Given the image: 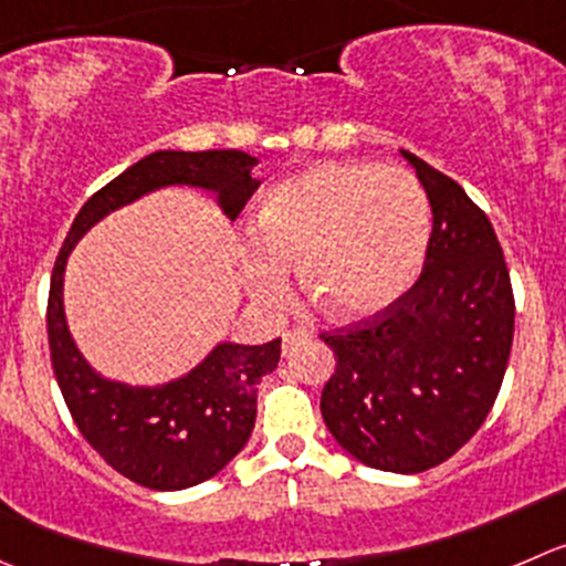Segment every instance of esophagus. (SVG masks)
Segmentation results:
<instances>
[{"mask_svg":"<svg viewBox=\"0 0 566 566\" xmlns=\"http://www.w3.org/2000/svg\"><path fill=\"white\" fill-rule=\"evenodd\" d=\"M306 339L304 332H298V328H293V332H284V354H290V350L295 348V345H301Z\"/></svg>","mask_w":566,"mask_h":566,"instance_id":"34e87169","label":"esophagus"}]
</instances>
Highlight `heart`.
I'll use <instances>...</instances> for the list:
<instances>
[{"instance_id":"1","label":"heart","mask_w":566,"mask_h":566,"mask_svg":"<svg viewBox=\"0 0 566 566\" xmlns=\"http://www.w3.org/2000/svg\"><path fill=\"white\" fill-rule=\"evenodd\" d=\"M431 234L422 185L403 168L323 163L265 196L243 282L265 306L290 301V268L323 315L367 321L395 304L420 273Z\"/></svg>"}]
</instances>
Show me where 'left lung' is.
<instances>
[{
  "label": "left lung",
  "instance_id": "obj_1",
  "mask_svg": "<svg viewBox=\"0 0 566 566\" xmlns=\"http://www.w3.org/2000/svg\"><path fill=\"white\" fill-rule=\"evenodd\" d=\"M400 155L434 212L422 273L381 315L321 334L337 356L321 415L367 468L422 473L490 415L512 354L514 293L486 212L451 177Z\"/></svg>",
  "mask_w": 566,
  "mask_h": 566
}]
</instances>
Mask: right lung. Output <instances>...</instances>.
<instances>
[{"label":"right lung","instance_id":"add662e5","mask_svg":"<svg viewBox=\"0 0 566 566\" xmlns=\"http://www.w3.org/2000/svg\"><path fill=\"white\" fill-rule=\"evenodd\" d=\"M256 160L238 149L155 151L85 201L54 260L46 332L54 378L87 446L113 470L149 490H188L221 473L249 442L256 384L276 370L282 339L221 343L188 376L163 387H129L98 376L71 339L63 312V273L82 234L118 207L168 185L212 190L229 221L260 188Z\"/></svg>","mask_w":566,"mask_h":566}]
</instances>
